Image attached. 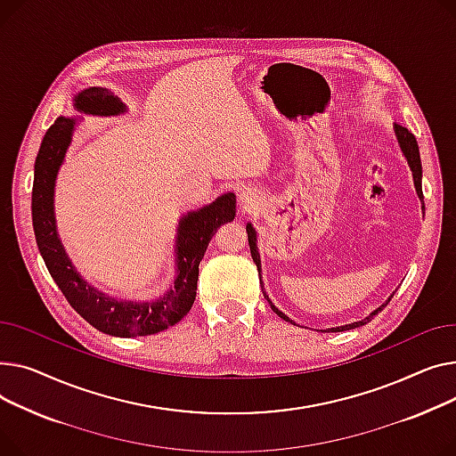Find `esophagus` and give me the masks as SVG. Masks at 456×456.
Wrapping results in <instances>:
<instances>
[{"instance_id": "obj_1", "label": "esophagus", "mask_w": 456, "mask_h": 456, "mask_svg": "<svg viewBox=\"0 0 456 456\" xmlns=\"http://www.w3.org/2000/svg\"><path fill=\"white\" fill-rule=\"evenodd\" d=\"M239 202L245 206H252L256 202V191L254 190H245L243 193L239 195Z\"/></svg>"}]
</instances>
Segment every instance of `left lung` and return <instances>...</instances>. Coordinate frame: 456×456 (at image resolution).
I'll return each mask as SVG.
<instances>
[{"mask_svg": "<svg viewBox=\"0 0 456 456\" xmlns=\"http://www.w3.org/2000/svg\"><path fill=\"white\" fill-rule=\"evenodd\" d=\"M394 134H395V140H397V145H399V149H401V152H403V156H405V159H407V164H409V167H411V171H412V180H414V187H416V193H418V199H419V202H421V211H423V216H425V202H423V191H421V158H419V147H418V142H416V138H414V134L409 130V128H405V126H401V125H394ZM247 233H248V245H250V254H252V259H254V263H256V266H257V273H259V283H261V290H263V297H265V300L271 304V309L280 316V318H283L285 322H290V324H297L294 322V320H290L285 313H281L273 302H271V298H269V294H266V290H265V285H263V280H261V257H259V250H257V232H256V228H254V224L252 223H248L247 224ZM395 292H392L390 297H388V300L385 302V304H381L376 311H371L366 318H362V320H357V322H352V324H344V326H337V328H328V330H322V333H337V331H347V330H355V328H361V326H364V324H368L370 320L376 316L378 313H381L383 311V307H387L388 305V302L392 300V297H394Z\"/></svg>", "mask_w": 456, "mask_h": 456, "instance_id": "left-lung-1", "label": "left lung"}]
</instances>
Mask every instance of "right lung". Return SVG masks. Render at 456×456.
<instances>
[{"mask_svg": "<svg viewBox=\"0 0 456 456\" xmlns=\"http://www.w3.org/2000/svg\"><path fill=\"white\" fill-rule=\"evenodd\" d=\"M73 109L86 116H119L126 104L110 90L92 86L73 97ZM78 118H57L42 140L33 182V228L38 250L51 278L69 305L95 330L112 337H143L164 331L190 313L197 297L199 265L211 237L223 223L235 217V195L223 193L211 204L187 211L178 219L175 237L173 285L152 300H121L83 278L61 240L55 219V183L71 145Z\"/></svg>", "mask_w": 456, "mask_h": 456, "instance_id": "right-lung-1", "label": "right lung"}]
</instances>
